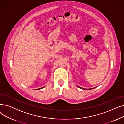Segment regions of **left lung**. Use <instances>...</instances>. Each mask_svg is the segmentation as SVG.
Masks as SVG:
<instances>
[{
    "label": "left lung",
    "instance_id": "1",
    "mask_svg": "<svg viewBox=\"0 0 124 124\" xmlns=\"http://www.w3.org/2000/svg\"><path fill=\"white\" fill-rule=\"evenodd\" d=\"M77 87H78L79 88H81V89H84V90H86V89L85 88H82V87H80V86H77ZM94 88H89V89H93Z\"/></svg>",
    "mask_w": 124,
    "mask_h": 124
}]
</instances>
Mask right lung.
I'll list each match as a JSON object with an SVG mask.
<instances>
[{
    "instance_id": "1",
    "label": "right lung",
    "mask_w": 124,
    "mask_h": 124,
    "mask_svg": "<svg viewBox=\"0 0 124 124\" xmlns=\"http://www.w3.org/2000/svg\"><path fill=\"white\" fill-rule=\"evenodd\" d=\"M45 86H44V87H41V88H38V89H37V90H39V89H42V88H44Z\"/></svg>"
}]
</instances>
